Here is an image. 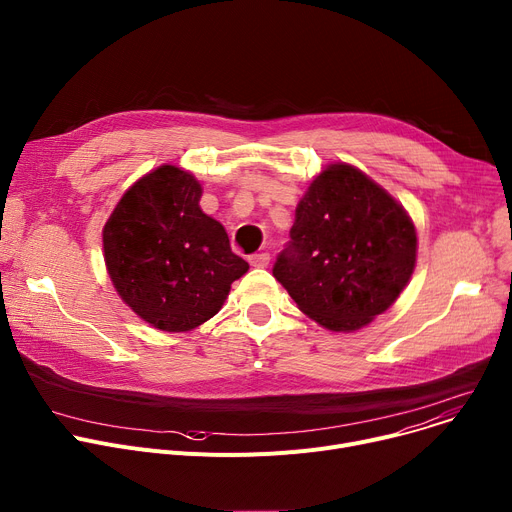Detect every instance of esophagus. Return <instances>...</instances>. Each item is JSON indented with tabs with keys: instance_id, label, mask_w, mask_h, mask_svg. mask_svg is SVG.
<instances>
[{
	"instance_id": "34e87169",
	"label": "esophagus",
	"mask_w": 512,
	"mask_h": 512,
	"mask_svg": "<svg viewBox=\"0 0 512 512\" xmlns=\"http://www.w3.org/2000/svg\"><path fill=\"white\" fill-rule=\"evenodd\" d=\"M269 253H257V255H251L249 257V263L253 265V267H267L269 265Z\"/></svg>"
}]
</instances>
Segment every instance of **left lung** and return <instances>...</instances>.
<instances>
[{
    "label": "left lung",
    "instance_id": "8db88e82",
    "mask_svg": "<svg viewBox=\"0 0 512 512\" xmlns=\"http://www.w3.org/2000/svg\"><path fill=\"white\" fill-rule=\"evenodd\" d=\"M274 278L321 327L352 333L383 315L410 282L418 234L397 199L360 168H323L296 206Z\"/></svg>",
    "mask_w": 512,
    "mask_h": 512
}]
</instances>
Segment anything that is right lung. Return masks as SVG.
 I'll list each match as a JSON object with an SVG mask.
<instances>
[{
	"label": "right lung",
	"mask_w": 512,
	"mask_h": 512,
	"mask_svg": "<svg viewBox=\"0 0 512 512\" xmlns=\"http://www.w3.org/2000/svg\"><path fill=\"white\" fill-rule=\"evenodd\" d=\"M201 183L175 164L135 181L102 228L107 274L129 309L168 333L212 319L249 263L199 208Z\"/></svg>",
	"instance_id": "right-lung-1"
}]
</instances>
